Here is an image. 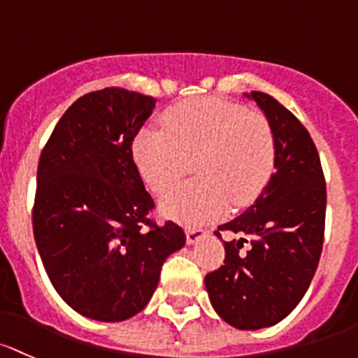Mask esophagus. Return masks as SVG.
I'll return each mask as SVG.
<instances>
[{"label":"esophagus","mask_w":358,"mask_h":358,"mask_svg":"<svg viewBox=\"0 0 358 358\" xmlns=\"http://www.w3.org/2000/svg\"><path fill=\"white\" fill-rule=\"evenodd\" d=\"M185 233H187V242L189 243L199 242V240L206 235L204 229H201V228H189Z\"/></svg>","instance_id":"esophagus-1"}]
</instances>
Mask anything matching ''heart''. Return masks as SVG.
Returning a JSON list of instances; mask_svg holds the SVG:
<instances>
[{"mask_svg":"<svg viewBox=\"0 0 358 358\" xmlns=\"http://www.w3.org/2000/svg\"><path fill=\"white\" fill-rule=\"evenodd\" d=\"M142 180L163 194L192 168L197 178L168 192L161 210L185 224L216 220L252 204L276 169L278 145L264 115L220 97L169 106L163 129L144 127L131 144Z\"/></svg>","mask_w":358,"mask_h":358,"instance_id":"heart-1","label":"heart"}]
</instances>
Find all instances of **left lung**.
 Listing matches in <instances>:
<instances>
[{
    "label": "left lung",
    "mask_w": 358,
    "mask_h": 358,
    "mask_svg": "<svg viewBox=\"0 0 358 358\" xmlns=\"http://www.w3.org/2000/svg\"><path fill=\"white\" fill-rule=\"evenodd\" d=\"M248 97L274 130L276 171L245 213L214 231L242 238L224 242V264L204 281L221 319L233 328L261 329L283 321L314 278L324 242L326 182L300 120L269 94L252 90Z\"/></svg>",
    "instance_id": "1"
}]
</instances>
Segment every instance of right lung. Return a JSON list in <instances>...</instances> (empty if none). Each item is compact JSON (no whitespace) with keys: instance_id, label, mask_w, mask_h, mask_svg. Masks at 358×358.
<instances>
[{"instance_id":"obj_1","label":"right lung","mask_w":358,"mask_h":358,"mask_svg":"<svg viewBox=\"0 0 358 358\" xmlns=\"http://www.w3.org/2000/svg\"><path fill=\"white\" fill-rule=\"evenodd\" d=\"M156 99L122 87L78 97L48 138L37 166L32 227L44 269L78 314L125 321L150 300L169 254L185 245L156 204L131 144Z\"/></svg>"}]
</instances>
